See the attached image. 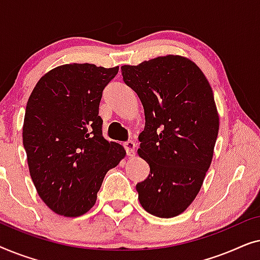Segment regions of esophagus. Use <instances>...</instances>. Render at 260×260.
Listing matches in <instances>:
<instances>
[{
    "mask_svg": "<svg viewBox=\"0 0 260 260\" xmlns=\"http://www.w3.org/2000/svg\"><path fill=\"white\" fill-rule=\"evenodd\" d=\"M123 145H124V148H125V151L127 155L129 156L135 155V147H136V144H135L133 141H127Z\"/></svg>",
    "mask_w": 260,
    "mask_h": 260,
    "instance_id": "obj_1",
    "label": "esophagus"
}]
</instances>
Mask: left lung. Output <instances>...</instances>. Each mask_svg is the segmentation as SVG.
I'll list each match as a JSON object with an SVG mask.
<instances>
[{
  "label": "left lung",
  "instance_id": "obj_1",
  "mask_svg": "<svg viewBox=\"0 0 260 260\" xmlns=\"http://www.w3.org/2000/svg\"><path fill=\"white\" fill-rule=\"evenodd\" d=\"M120 69L145 116L137 152L150 174L136 184L138 200L150 214L173 218L197 198L211 166L219 131L212 87L202 71L180 55Z\"/></svg>",
  "mask_w": 260,
  "mask_h": 260
}]
</instances>
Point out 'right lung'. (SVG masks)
<instances>
[{
	"mask_svg": "<svg viewBox=\"0 0 260 260\" xmlns=\"http://www.w3.org/2000/svg\"><path fill=\"white\" fill-rule=\"evenodd\" d=\"M118 73L92 63H67L46 73L26 106L23 147L42 201L63 216L93 207L105 174L125 150L103 137V90Z\"/></svg>",
	"mask_w": 260,
	"mask_h": 260,
	"instance_id": "right-lung-1",
	"label": "right lung"
}]
</instances>
